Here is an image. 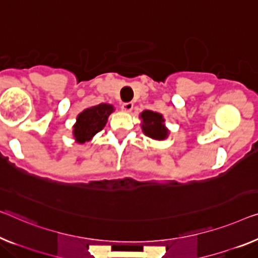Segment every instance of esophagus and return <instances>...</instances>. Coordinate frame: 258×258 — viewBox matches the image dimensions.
Segmentation results:
<instances>
[{"mask_svg":"<svg viewBox=\"0 0 258 258\" xmlns=\"http://www.w3.org/2000/svg\"><path fill=\"white\" fill-rule=\"evenodd\" d=\"M133 109V103L127 102V103H122L121 105V110L124 111V112H131Z\"/></svg>","mask_w":258,"mask_h":258,"instance_id":"obj_1","label":"esophagus"}]
</instances>
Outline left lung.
<instances>
[{"label": "left lung", "mask_w": 258, "mask_h": 258, "mask_svg": "<svg viewBox=\"0 0 258 258\" xmlns=\"http://www.w3.org/2000/svg\"><path fill=\"white\" fill-rule=\"evenodd\" d=\"M141 128L145 136L153 140H166L169 136V130L164 124V118L161 113L152 110H145L140 113Z\"/></svg>", "instance_id": "8db88e82"}]
</instances>
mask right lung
Segmentation results:
<instances>
[{
	"mask_svg": "<svg viewBox=\"0 0 258 258\" xmlns=\"http://www.w3.org/2000/svg\"><path fill=\"white\" fill-rule=\"evenodd\" d=\"M114 111L113 105L107 103L90 106L84 109L76 117V122L73 126V138L80 145L90 141L96 134L104 128L107 118Z\"/></svg>",
	"mask_w": 258,
	"mask_h": 258,
	"instance_id": "right-lung-1",
	"label": "right lung"
}]
</instances>
